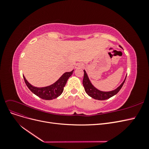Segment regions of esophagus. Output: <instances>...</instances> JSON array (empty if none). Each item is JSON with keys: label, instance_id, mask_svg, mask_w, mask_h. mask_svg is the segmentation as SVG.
Masks as SVG:
<instances>
[{"label": "esophagus", "instance_id": "esophagus-1", "mask_svg": "<svg viewBox=\"0 0 149 149\" xmlns=\"http://www.w3.org/2000/svg\"><path fill=\"white\" fill-rule=\"evenodd\" d=\"M82 67H83V63H78L75 65V68L76 69L80 68H82Z\"/></svg>", "mask_w": 149, "mask_h": 149}]
</instances>
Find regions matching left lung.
Listing matches in <instances>:
<instances>
[{
  "label": "left lung",
  "mask_w": 149,
  "mask_h": 149,
  "mask_svg": "<svg viewBox=\"0 0 149 149\" xmlns=\"http://www.w3.org/2000/svg\"><path fill=\"white\" fill-rule=\"evenodd\" d=\"M119 47L122 48L121 46L119 45ZM126 76L124 80V81L121 83L119 86H118L114 90H112V91H102L94 86L91 82L90 81V79H89L86 72L84 70V78L83 80V84L84 88L85 91L88 94V96L93 97V99H95V100H106L116 95V94L120 91V89L123 87V86L125 82Z\"/></svg>",
  "instance_id": "left-lung-1"
}]
</instances>
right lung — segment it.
<instances>
[{"instance_id":"add662e5","label":"right lung","mask_w":149,"mask_h":149,"mask_svg":"<svg viewBox=\"0 0 149 149\" xmlns=\"http://www.w3.org/2000/svg\"><path fill=\"white\" fill-rule=\"evenodd\" d=\"M74 70L71 72H66L55 83L46 87L37 88L30 84L23 76L25 83L30 91L39 97L45 100H52L60 96L63 91L64 87L68 78L73 74Z\"/></svg>"}]
</instances>
